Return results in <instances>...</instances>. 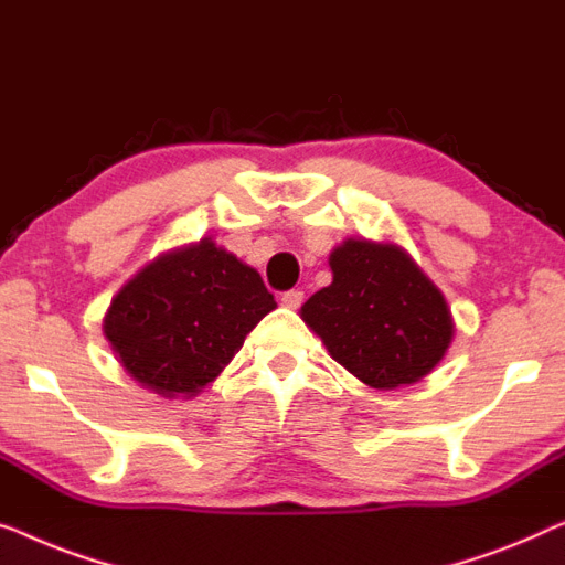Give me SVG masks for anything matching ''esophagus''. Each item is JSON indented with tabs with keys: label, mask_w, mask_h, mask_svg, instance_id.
Here are the masks:
<instances>
[{
	"label": "esophagus",
	"mask_w": 565,
	"mask_h": 565,
	"mask_svg": "<svg viewBox=\"0 0 565 565\" xmlns=\"http://www.w3.org/2000/svg\"><path fill=\"white\" fill-rule=\"evenodd\" d=\"M301 299H305V294H301L299 289H291V291H284L281 294V305L286 309H297L301 305Z\"/></svg>",
	"instance_id": "1"
}]
</instances>
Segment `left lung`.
Instances as JSON below:
<instances>
[{
	"label": "left lung",
	"mask_w": 565,
	"mask_h": 565,
	"mask_svg": "<svg viewBox=\"0 0 565 565\" xmlns=\"http://www.w3.org/2000/svg\"><path fill=\"white\" fill-rule=\"evenodd\" d=\"M330 268L332 284L299 315L343 369L388 392L443 361L452 340L450 307L402 245L348 237L330 253Z\"/></svg>",
	"instance_id": "obj_1"
}]
</instances>
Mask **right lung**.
<instances>
[{
    "label": "right lung",
    "mask_w": 565,
    "mask_h": 565,
    "mask_svg": "<svg viewBox=\"0 0 565 565\" xmlns=\"http://www.w3.org/2000/svg\"><path fill=\"white\" fill-rule=\"evenodd\" d=\"M271 309L274 294L256 268L202 237L140 268L115 294L102 330L140 386L192 399Z\"/></svg>",
    "instance_id": "obj_1"
}]
</instances>
